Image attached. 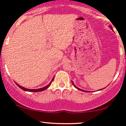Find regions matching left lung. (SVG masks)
<instances>
[{
    "instance_id": "obj_1",
    "label": "left lung",
    "mask_w": 126,
    "mask_h": 126,
    "mask_svg": "<svg viewBox=\"0 0 126 126\" xmlns=\"http://www.w3.org/2000/svg\"><path fill=\"white\" fill-rule=\"evenodd\" d=\"M110 28L111 29V30H112V27H111V26H110ZM72 83H73V85H74V86H75V88H77V89H79V90H80V91H84V92H88V91H83V90H82V89H79V88H78V87H76V86H75V85H74V83H73V82H72Z\"/></svg>"
}]
</instances>
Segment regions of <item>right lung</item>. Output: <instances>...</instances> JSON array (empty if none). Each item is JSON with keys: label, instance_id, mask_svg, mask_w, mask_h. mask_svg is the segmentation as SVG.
<instances>
[{"label": "right lung", "instance_id": "right-lung-1", "mask_svg": "<svg viewBox=\"0 0 126 126\" xmlns=\"http://www.w3.org/2000/svg\"><path fill=\"white\" fill-rule=\"evenodd\" d=\"M53 80H54V78H53V79H52V80H51V81L50 82V83H49V84H48V85H47V86H45V87H43V88H40V89H27V88H25L22 87V86H20V85H19L18 84H17V83H16V82H15V83H16V84L17 85H18V87H19L20 88H21V89H22V90H24V91H29V92H40V91H43L45 90V89H47V88H48L49 87V86H50V85L51 84V82L53 81Z\"/></svg>", "mask_w": 126, "mask_h": 126}]
</instances>
